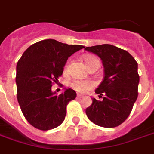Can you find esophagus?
I'll return each mask as SVG.
<instances>
[{
  "mask_svg": "<svg viewBox=\"0 0 154 154\" xmlns=\"http://www.w3.org/2000/svg\"><path fill=\"white\" fill-rule=\"evenodd\" d=\"M82 97H83V96H82V95H80V94H77V98H79H79H82Z\"/></svg>",
  "mask_w": 154,
  "mask_h": 154,
  "instance_id": "esophagus-1",
  "label": "esophagus"
}]
</instances>
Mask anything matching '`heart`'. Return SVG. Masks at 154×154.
Masks as SVG:
<instances>
[{"label": "heart", "mask_w": 154, "mask_h": 154, "mask_svg": "<svg viewBox=\"0 0 154 154\" xmlns=\"http://www.w3.org/2000/svg\"><path fill=\"white\" fill-rule=\"evenodd\" d=\"M97 59L96 57H88L85 59V62L87 64V66L92 63V61ZM70 87L80 94H85L88 91L92 90L94 88V83L89 80H79V79H75L70 83Z\"/></svg>", "instance_id": "b5f03b06"}]
</instances>
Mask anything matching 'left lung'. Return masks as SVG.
Masks as SVG:
<instances>
[{"instance_id": "obj_1", "label": "left lung", "mask_w": 154, "mask_h": 154, "mask_svg": "<svg viewBox=\"0 0 154 154\" xmlns=\"http://www.w3.org/2000/svg\"><path fill=\"white\" fill-rule=\"evenodd\" d=\"M85 49L100 57L104 67L103 80L95 90L103 99L92 98L93 103L87 107L86 115L102 127L118 126L131 114L138 97V64L128 51L113 45H97Z\"/></svg>"}]
</instances>
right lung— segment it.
<instances>
[{"mask_svg": "<svg viewBox=\"0 0 154 154\" xmlns=\"http://www.w3.org/2000/svg\"><path fill=\"white\" fill-rule=\"evenodd\" d=\"M84 48L45 39L31 45L20 57L15 78L17 99L24 117L33 127L48 131L63 122L66 106L75 98L76 93L67 88L57 95L51 86L62 75L68 58Z\"/></svg>", "mask_w": 154, "mask_h": 154, "instance_id": "obj_1", "label": "right lung"}]
</instances>
